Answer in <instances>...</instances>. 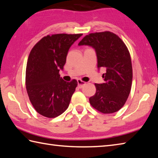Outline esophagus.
Returning a JSON list of instances; mask_svg holds the SVG:
<instances>
[{"instance_id": "obj_1", "label": "esophagus", "mask_w": 158, "mask_h": 158, "mask_svg": "<svg viewBox=\"0 0 158 158\" xmlns=\"http://www.w3.org/2000/svg\"><path fill=\"white\" fill-rule=\"evenodd\" d=\"M77 83H78V87H79V88H81L85 84V82L83 81H81V80H80V79L77 80Z\"/></svg>"}]
</instances>
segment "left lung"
I'll return each instance as SVG.
<instances>
[{"mask_svg": "<svg viewBox=\"0 0 158 158\" xmlns=\"http://www.w3.org/2000/svg\"><path fill=\"white\" fill-rule=\"evenodd\" d=\"M79 45L91 46L98 60V68L104 67L105 82L95 83L96 94L89 98L94 108L105 114L117 112L128 98L132 81V66L130 52L117 35L109 31L90 33Z\"/></svg>", "mask_w": 158, "mask_h": 158, "instance_id": "obj_1", "label": "left lung"}]
</instances>
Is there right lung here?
I'll list each match as a JSON object with an SVG mask.
<instances>
[{"mask_svg":"<svg viewBox=\"0 0 158 158\" xmlns=\"http://www.w3.org/2000/svg\"><path fill=\"white\" fill-rule=\"evenodd\" d=\"M82 34H55L43 37L30 53L26 70V88L36 111L48 118L68 108L77 86L75 79L64 81L63 69L69 48Z\"/></svg>","mask_w":158,"mask_h":158,"instance_id":"right-lung-1","label":"right lung"}]
</instances>
